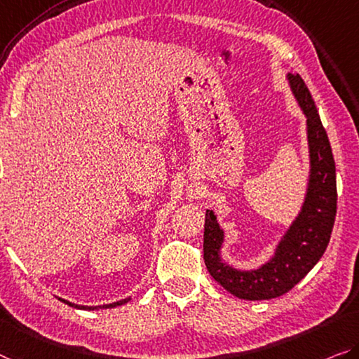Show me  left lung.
I'll use <instances>...</instances> for the list:
<instances>
[{
	"label": "left lung",
	"instance_id": "1",
	"mask_svg": "<svg viewBox=\"0 0 359 359\" xmlns=\"http://www.w3.org/2000/svg\"><path fill=\"white\" fill-rule=\"evenodd\" d=\"M292 95L306 118L310 172L299 215L280 236L273 255L258 268L239 269L223 260L224 229L213 210L205 213L203 260L212 278L242 300H269L299 284L326 252L337 212L335 162L318 109L299 74H287Z\"/></svg>",
	"mask_w": 359,
	"mask_h": 359
}]
</instances>
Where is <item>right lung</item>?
Wrapping results in <instances>:
<instances>
[{"instance_id": "add662e5", "label": "right lung", "mask_w": 359, "mask_h": 359, "mask_svg": "<svg viewBox=\"0 0 359 359\" xmlns=\"http://www.w3.org/2000/svg\"><path fill=\"white\" fill-rule=\"evenodd\" d=\"M60 302H64L65 305H69V306H74V308H76V310H88V311H91V310H104V308H115V306H122V305H125V303H128L130 300H131V297H126V299H123V300H118V302H114V303H107V305H97V306H86V305H76V303H72V302H69V300H65V299H59Z\"/></svg>"}]
</instances>
